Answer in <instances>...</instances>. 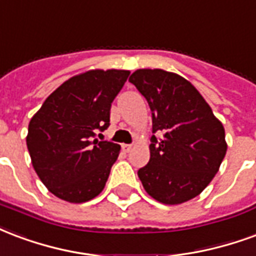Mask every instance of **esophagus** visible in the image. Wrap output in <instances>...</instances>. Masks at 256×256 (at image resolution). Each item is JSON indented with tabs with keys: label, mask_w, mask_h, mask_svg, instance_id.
I'll return each instance as SVG.
<instances>
[{
	"label": "esophagus",
	"mask_w": 256,
	"mask_h": 256,
	"mask_svg": "<svg viewBox=\"0 0 256 256\" xmlns=\"http://www.w3.org/2000/svg\"><path fill=\"white\" fill-rule=\"evenodd\" d=\"M122 150L126 151V152H130L132 150V144H122Z\"/></svg>",
	"instance_id": "34e87169"
}]
</instances>
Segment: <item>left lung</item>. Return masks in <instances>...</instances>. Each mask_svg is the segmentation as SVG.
Here are the masks:
<instances>
[{
    "label": "left lung",
    "mask_w": 256,
    "mask_h": 256,
    "mask_svg": "<svg viewBox=\"0 0 256 256\" xmlns=\"http://www.w3.org/2000/svg\"><path fill=\"white\" fill-rule=\"evenodd\" d=\"M130 82L152 114L150 161L138 170L151 198L180 204L198 196L220 169L228 144L221 121L182 76L164 69H138Z\"/></svg>",
    "instance_id": "obj_1"
}]
</instances>
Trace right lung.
Here are the masks:
<instances>
[{
	"label": "right lung",
	"instance_id": "1",
	"mask_svg": "<svg viewBox=\"0 0 256 256\" xmlns=\"http://www.w3.org/2000/svg\"><path fill=\"white\" fill-rule=\"evenodd\" d=\"M128 76L124 69L76 74L53 91L30 121L27 148L34 169L65 202H87L105 188L121 147L98 140L95 132L109 126L112 102Z\"/></svg>",
	"mask_w": 256,
	"mask_h": 256
}]
</instances>
